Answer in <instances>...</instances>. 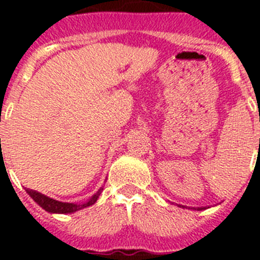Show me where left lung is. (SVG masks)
I'll list each match as a JSON object with an SVG mask.
<instances>
[{"label": "left lung", "instance_id": "obj_1", "mask_svg": "<svg viewBox=\"0 0 260 260\" xmlns=\"http://www.w3.org/2000/svg\"><path fill=\"white\" fill-rule=\"evenodd\" d=\"M198 210H202V208H198Z\"/></svg>", "mask_w": 260, "mask_h": 260}]
</instances>
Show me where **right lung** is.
<instances>
[{"label": "right lung", "mask_w": 260, "mask_h": 260, "mask_svg": "<svg viewBox=\"0 0 260 260\" xmlns=\"http://www.w3.org/2000/svg\"><path fill=\"white\" fill-rule=\"evenodd\" d=\"M102 190L103 189L99 190V191L93 195L92 198L89 199V201H87L86 203H79V204L58 202V201H56V199L49 198V197H47V195L41 194V192L35 191V190L27 189L26 191H27V194H28L29 197H31V198L34 199V201H35L41 208H43V210L48 211V212H50V213H73V212H75V211H79V210H82V208H86V207H88V206H92V204L98 201L99 195H100Z\"/></svg>", "instance_id": "obj_1"}]
</instances>
